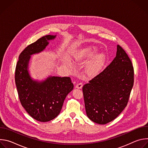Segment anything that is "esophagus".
I'll use <instances>...</instances> for the list:
<instances>
[{"instance_id":"1","label":"esophagus","mask_w":148,"mask_h":148,"mask_svg":"<svg viewBox=\"0 0 148 148\" xmlns=\"http://www.w3.org/2000/svg\"><path fill=\"white\" fill-rule=\"evenodd\" d=\"M82 87V83H78L75 86V88L78 89H81Z\"/></svg>"}]
</instances>
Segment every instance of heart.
<instances>
[{"label": "heart", "mask_w": 148, "mask_h": 148, "mask_svg": "<svg viewBox=\"0 0 148 148\" xmlns=\"http://www.w3.org/2000/svg\"><path fill=\"white\" fill-rule=\"evenodd\" d=\"M97 48L95 46H87L78 51L74 56L75 61L78 63H84L92 57L97 51ZM106 60V56L103 53L95 54L86 65V71L90 75L97 74ZM66 64L70 68H73V64L70 60L65 61Z\"/></svg>", "instance_id": "heart-1"}]
</instances>
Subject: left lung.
<instances>
[{
    "label": "left lung",
    "instance_id": "left-lung-1",
    "mask_svg": "<svg viewBox=\"0 0 148 148\" xmlns=\"http://www.w3.org/2000/svg\"><path fill=\"white\" fill-rule=\"evenodd\" d=\"M134 76L130 58L118 45L116 57L110 64L82 87L88 118L101 125L115 119L128 103Z\"/></svg>",
    "mask_w": 148,
    "mask_h": 148
}]
</instances>
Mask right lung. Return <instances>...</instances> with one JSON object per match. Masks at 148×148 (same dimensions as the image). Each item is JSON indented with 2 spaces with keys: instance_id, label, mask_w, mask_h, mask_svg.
<instances>
[{
  "instance_id": "1",
  "label": "right lung",
  "mask_w": 148,
  "mask_h": 148,
  "mask_svg": "<svg viewBox=\"0 0 148 148\" xmlns=\"http://www.w3.org/2000/svg\"><path fill=\"white\" fill-rule=\"evenodd\" d=\"M56 35H47L29 45L20 53L15 70V82L20 101L34 119L48 122L57 117L68 94L74 88L70 77L49 76L41 81L33 79L29 72L31 56L43 51Z\"/></svg>"
}]
</instances>
